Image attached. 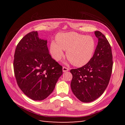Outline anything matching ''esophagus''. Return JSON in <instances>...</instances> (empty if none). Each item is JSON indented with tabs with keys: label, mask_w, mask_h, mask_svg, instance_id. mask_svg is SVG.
Segmentation results:
<instances>
[{
	"label": "esophagus",
	"mask_w": 125,
	"mask_h": 125,
	"mask_svg": "<svg viewBox=\"0 0 125 125\" xmlns=\"http://www.w3.org/2000/svg\"><path fill=\"white\" fill-rule=\"evenodd\" d=\"M62 70H63V72H66V71H68L69 70V68L67 67H63Z\"/></svg>",
	"instance_id": "34e87169"
}]
</instances>
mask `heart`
I'll use <instances>...</instances> for the list:
<instances>
[{"instance_id": "1", "label": "heart", "mask_w": 125, "mask_h": 125, "mask_svg": "<svg viewBox=\"0 0 125 125\" xmlns=\"http://www.w3.org/2000/svg\"><path fill=\"white\" fill-rule=\"evenodd\" d=\"M55 39L56 43H51L50 51L57 61L62 58L63 50L66 51L67 59L75 66H84L91 59L95 48V42L92 37L71 32L58 33Z\"/></svg>"}]
</instances>
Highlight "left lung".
<instances>
[{
    "instance_id": "obj_1",
    "label": "left lung",
    "mask_w": 125,
    "mask_h": 125,
    "mask_svg": "<svg viewBox=\"0 0 125 125\" xmlns=\"http://www.w3.org/2000/svg\"><path fill=\"white\" fill-rule=\"evenodd\" d=\"M94 33L99 41L91 59L84 66L70 70L73 74L72 91L79 100L85 103L95 100L104 93L113 69L111 45L101 32Z\"/></svg>"
}]
</instances>
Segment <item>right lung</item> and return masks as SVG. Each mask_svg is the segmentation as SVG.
Here are the masks:
<instances>
[{"label":"right lung","mask_w":125,"mask_h":125,"mask_svg":"<svg viewBox=\"0 0 125 125\" xmlns=\"http://www.w3.org/2000/svg\"><path fill=\"white\" fill-rule=\"evenodd\" d=\"M47 43L33 31L20 40L14 52L13 69L17 84L34 101L43 100L50 95L62 74V67L52 58Z\"/></svg>","instance_id":"right-lung-1"}]
</instances>
